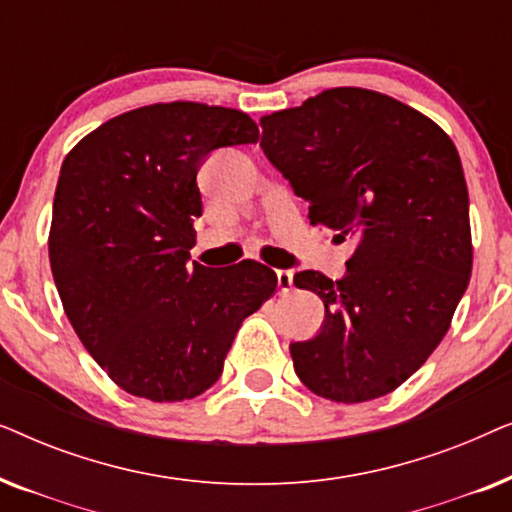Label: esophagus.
<instances>
[{
  "label": "esophagus",
  "mask_w": 512,
  "mask_h": 512,
  "mask_svg": "<svg viewBox=\"0 0 512 512\" xmlns=\"http://www.w3.org/2000/svg\"><path fill=\"white\" fill-rule=\"evenodd\" d=\"M277 286H279V291H282V293L291 291L293 272L291 270H277Z\"/></svg>",
  "instance_id": "esophagus-1"
}]
</instances>
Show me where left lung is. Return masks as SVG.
I'll use <instances>...</instances> for the list:
<instances>
[{"instance_id":"obj_1","label":"left lung","mask_w":512,"mask_h":512,"mask_svg":"<svg viewBox=\"0 0 512 512\" xmlns=\"http://www.w3.org/2000/svg\"><path fill=\"white\" fill-rule=\"evenodd\" d=\"M261 149L307 202L312 226L356 249L347 275L296 272L324 300L312 340L293 342L300 382L335 403L380 398L445 338L473 268L457 146L417 109L366 88H331L261 118Z\"/></svg>"}]
</instances>
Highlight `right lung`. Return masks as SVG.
Wrapping results in <instances>:
<instances>
[{"mask_svg":"<svg viewBox=\"0 0 512 512\" xmlns=\"http://www.w3.org/2000/svg\"><path fill=\"white\" fill-rule=\"evenodd\" d=\"M256 139L244 111L160 102L102 123L60 167L55 286L83 347L132 396L177 403L207 391L244 317L277 289L263 263H188L202 160Z\"/></svg>","mask_w":512,"mask_h":512,"instance_id":"right-lung-1","label":"right lung"}]
</instances>
